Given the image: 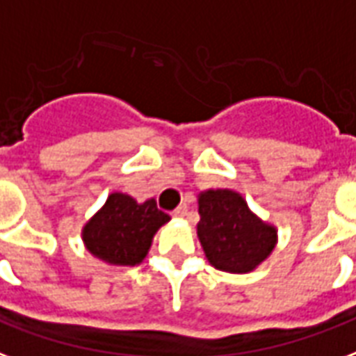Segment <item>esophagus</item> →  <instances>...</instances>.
Wrapping results in <instances>:
<instances>
[{
	"label": "esophagus",
	"instance_id": "34e87169",
	"mask_svg": "<svg viewBox=\"0 0 356 356\" xmlns=\"http://www.w3.org/2000/svg\"><path fill=\"white\" fill-rule=\"evenodd\" d=\"M186 214H188V205H186V203L179 205V207L173 211V216H177V218H184Z\"/></svg>",
	"mask_w": 356,
	"mask_h": 356
}]
</instances>
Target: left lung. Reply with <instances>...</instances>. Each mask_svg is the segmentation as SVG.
Wrapping results in <instances>:
<instances>
[{"instance_id": "left-lung-1", "label": "left lung", "mask_w": 356, "mask_h": 356, "mask_svg": "<svg viewBox=\"0 0 356 356\" xmlns=\"http://www.w3.org/2000/svg\"><path fill=\"white\" fill-rule=\"evenodd\" d=\"M197 238L207 261L222 273L256 270L278 244V229L259 218L237 190L207 188L197 194Z\"/></svg>"}]
</instances>
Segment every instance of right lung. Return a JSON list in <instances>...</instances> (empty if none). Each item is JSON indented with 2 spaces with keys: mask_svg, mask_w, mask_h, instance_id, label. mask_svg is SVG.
Masks as SVG:
<instances>
[{
  "mask_svg": "<svg viewBox=\"0 0 356 356\" xmlns=\"http://www.w3.org/2000/svg\"><path fill=\"white\" fill-rule=\"evenodd\" d=\"M172 216L156 207L154 197L138 202L124 192H112L81 227L86 250L113 267H134L147 257L160 227Z\"/></svg>",
  "mask_w": 356,
  "mask_h": 356,
  "instance_id": "right-lung-1",
  "label": "right lung"
}]
</instances>
